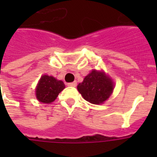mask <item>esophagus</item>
Instances as JSON below:
<instances>
[{
  "mask_svg": "<svg viewBox=\"0 0 157 157\" xmlns=\"http://www.w3.org/2000/svg\"><path fill=\"white\" fill-rule=\"evenodd\" d=\"M76 82H70V83H67V86H76Z\"/></svg>",
  "mask_w": 157,
  "mask_h": 157,
  "instance_id": "esophagus-1",
  "label": "esophagus"
}]
</instances>
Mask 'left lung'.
<instances>
[{
  "mask_svg": "<svg viewBox=\"0 0 157 157\" xmlns=\"http://www.w3.org/2000/svg\"><path fill=\"white\" fill-rule=\"evenodd\" d=\"M83 98L93 104H101L112 94L113 83L102 71H92L77 86Z\"/></svg>",
  "mask_w": 157,
  "mask_h": 157,
  "instance_id": "8db88e82",
  "label": "left lung"
}]
</instances>
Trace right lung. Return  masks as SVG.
I'll use <instances>...</instances> for the list:
<instances>
[{
	"label": "right lung",
	"mask_w": 157,
	"mask_h": 157,
	"mask_svg": "<svg viewBox=\"0 0 157 157\" xmlns=\"http://www.w3.org/2000/svg\"><path fill=\"white\" fill-rule=\"evenodd\" d=\"M64 88L65 84L62 81H58L53 76L43 75L36 88V97L39 102L50 103Z\"/></svg>",
	"instance_id": "add662e5"
}]
</instances>
